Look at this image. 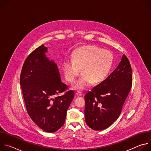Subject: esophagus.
I'll use <instances>...</instances> for the list:
<instances>
[{
  "instance_id": "esophagus-1",
  "label": "esophagus",
  "mask_w": 151,
  "mask_h": 151,
  "mask_svg": "<svg viewBox=\"0 0 151 151\" xmlns=\"http://www.w3.org/2000/svg\"><path fill=\"white\" fill-rule=\"evenodd\" d=\"M76 96H78V97H79V96H82V94L81 92H79V91L76 92Z\"/></svg>"
}]
</instances>
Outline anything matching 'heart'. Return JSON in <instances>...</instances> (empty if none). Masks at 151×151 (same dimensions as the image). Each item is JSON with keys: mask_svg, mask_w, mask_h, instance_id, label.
Returning a JSON list of instances; mask_svg holds the SVG:
<instances>
[{"mask_svg": "<svg viewBox=\"0 0 151 151\" xmlns=\"http://www.w3.org/2000/svg\"><path fill=\"white\" fill-rule=\"evenodd\" d=\"M114 56L107 50L94 46H86L78 49L73 55V60H66L63 64L66 79L73 83L81 73V78L73 85L78 90L87 89L92 82L98 84L108 76L113 65Z\"/></svg>", "mask_w": 151, "mask_h": 151, "instance_id": "b5f03b06", "label": "heart"}]
</instances>
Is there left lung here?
Masks as SVG:
<instances>
[{
    "label": "left lung",
    "instance_id": "1",
    "mask_svg": "<svg viewBox=\"0 0 151 151\" xmlns=\"http://www.w3.org/2000/svg\"><path fill=\"white\" fill-rule=\"evenodd\" d=\"M132 81L130 63L124 54L115 70L85 96V119L88 127L103 130L118 119Z\"/></svg>",
    "mask_w": 151,
    "mask_h": 151
}]
</instances>
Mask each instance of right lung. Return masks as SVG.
I'll return each instance as SVG.
<instances>
[{
    "label": "right lung",
    "instance_id": "obj_1",
    "mask_svg": "<svg viewBox=\"0 0 151 151\" xmlns=\"http://www.w3.org/2000/svg\"><path fill=\"white\" fill-rule=\"evenodd\" d=\"M44 45L26 59L20 75V85L26 109L33 121L48 133L57 131L64 124L67 111L74 97L61 81L57 64L46 56Z\"/></svg>",
    "mask_w": 151,
    "mask_h": 151
}]
</instances>
